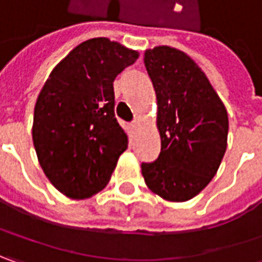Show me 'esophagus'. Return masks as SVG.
I'll return each mask as SVG.
<instances>
[{"label": "esophagus", "mask_w": 262, "mask_h": 262, "mask_svg": "<svg viewBox=\"0 0 262 262\" xmlns=\"http://www.w3.org/2000/svg\"><path fill=\"white\" fill-rule=\"evenodd\" d=\"M139 126H141V123H139V121H133V123L130 124V127L133 129V130H138V129H139Z\"/></svg>", "instance_id": "obj_1"}]
</instances>
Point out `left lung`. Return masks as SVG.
<instances>
[{"label":"left lung","mask_w":262,"mask_h":262,"mask_svg":"<svg viewBox=\"0 0 262 262\" xmlns=\"http://www.w3.org/2000/svg\"><path fill=\"white\" fill-rule=\"evenodd\" d=\"M143 63L157 95L161 152L154 163H142V176L165 201H189L220 167L227 148V111L188 54L161 45L146 50Z\"/></svg>","instance_id":"8db88e82"}]
</instances>
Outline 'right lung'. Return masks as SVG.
Segmentation results:
<instances>
[{"instance_id":"right-lung-1","label":"right lung","mask_w":262,"mask_h":262,"mask_svg":"<svg viewBox=\"0 0 262 262\" xmlns=\"http://www.w3.org/2000/svg\"><path fill=\"white\" fill-rule=\"evenodd\" d=\"M138 51L108 38L82 42L40 89L32 138L39 164L63 195L85 199L107 186L127 135L114 116L113 82Z\"/></svg>"}]
</instances>
